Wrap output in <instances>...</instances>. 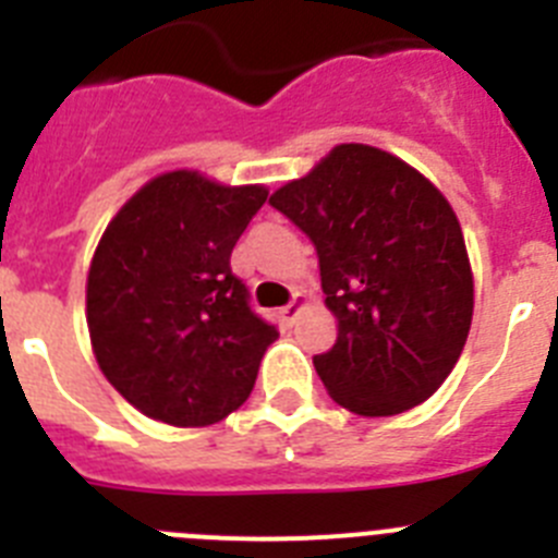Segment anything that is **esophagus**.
Returning <instances> with one entry per match:
<instances>
[{
  "instance_id": "1",
  "label": "esophagus",
  "mask_w": 558,
  "mask_h": 558,
  "mask_svg": "<svg viewBox=\"0 0 558 558\" xmlns=\"http://www.w3.org/2000/svg\"><path fill=\"white\" fill-rule=\"evenodd\" d=\"M304 307V299L299 293L293 295V302L288 304V307H282L279 310V318H282V324L284 327H293V322H295V315H299V310Z\"/></svg>"
}]
</instances>
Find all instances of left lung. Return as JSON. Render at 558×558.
I'll return each instance as SVG.
<instances>
[{"label":"left lung","mask_w":558,"mask_h":558,"mask_svg":"<svg viewBox=\"0 0 558 558\" xmlns=\"http://www.w3.org/2000/svg\"><path fill=\"white\" fill-rule=\"evenodd\" d=\"M270 206L313 240L338 340L313 366L338 405L393 416L436 393L472 324L461 223L422 172L338 145Z\"/></svg>","instance_id":"8db88e82"}]
</instances>
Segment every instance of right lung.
Here are the masks:
<instances>
[{
  "label": "right lung",
  "mask_w": 558,
  "mask_h": 558,
  "mask_svg": "<svg viewBox=\"0 0 558 558\" xmlns=\"http://www.w3.org/2000/svg\"><path fill=\"white\" fill-rule=\"evenodd\" d=\"M265 198V186L175 170L108 223L88 268V335L108 383L145 416L204 427L248 399L279 332L229 259Z\"/></svg>",
  "instance_id": "right-lung-1"
}]
</instances>
